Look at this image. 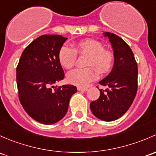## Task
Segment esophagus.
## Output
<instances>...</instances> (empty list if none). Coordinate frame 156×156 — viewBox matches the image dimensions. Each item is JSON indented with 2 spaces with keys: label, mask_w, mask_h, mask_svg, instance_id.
Wrapping results in <instances>:
<instances>
[{
  "label": "esophagus",
  "mask_w": 156,
  "mask_h": 156,
  "mask_svg": "<svg viewBox=\"0 0 156 156\" xmlns=\"http://www.w3.org/2000/svg\"><path fill=\"white\" fill-rule=\"evenodd\" d=\"M78 90L79 91H87L88 90L87 87H77Z\"/></svg>",
  "instance_id": "1"
}]
</instances>
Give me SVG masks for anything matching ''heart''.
<instances>
[{"instance_id": "heart-1", "label": "heart", "mask_w": 156, "mask_h": 156, "mask_svg": "<svg viewBox=\"0 0 156 156\" xmlns=\"http://www.w3.org/2000/svg\"><path fill=\"white\" fill-rule=\"evenodd\" d=\"M77 53L87 55L86 64L90 66L71 70L67 73L66 78L69 83L79 87L87 86L98 78L95 68L102 73H106L110 70L114 62V55L111 50L103 48V44L95 39L87 38L75 44L74 48L63 45L58 54L59 63L63 68L71 69L75 63Z\"/></svg>"}]
</instances>
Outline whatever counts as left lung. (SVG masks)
<instances>
[{
  "label": "left lung",
  "mask_w": 156,
  "mask_h": 156,
  "mask_svg": "<svg viewBox=\"0 0 156 156\" xmlns=\"http://www.w3.org/2000/svg\"><path fill=\"white\" fill-rule=\"evenodd\" d=\"M114 50L115 63L107 77L100 84V96L90 103L93 114L105 122L122 117L131 106L137 91V63L128 44L116 34L104 32Z\"/></svg>",
  "instance_id": "obj_1"
}]
</instances>
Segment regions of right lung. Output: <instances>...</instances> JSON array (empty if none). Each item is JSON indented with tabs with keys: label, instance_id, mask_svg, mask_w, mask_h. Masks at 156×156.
Listing matches in <instances>:
<instances>
[{
	"label": "right lung",
	"instance_id": "1",
	"mask_svg": "<svg viewBox=\"0 0 156 156\" xmlns=\"http://www.w3.org/2000/svg\"><path fill=\"white\" fill-rule=\"evenodd\" d=\"M66 39L59 34L37 37L23 52L16 67L20 103L33 119L44 125L65 116L71 97L77 91L72 84L53 86L64 78L58 54Z\"/></svg>",
	"mask_w": 156,
	"mask_h": 156
}]
</instances>
